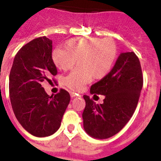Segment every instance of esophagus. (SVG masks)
<instances>
[{"instance_id":"esophagus-1","label":"esophagus","mask_w":161,"mask_h":161,"mask_svg":"<svg viewBox=\"0 0 161 161\" xmlns=\"http://www.w3.org/2000/svg\"><path fill=\"white\" fill-rule=\"evenodd\" d=\"M79 96V94H77V93H71V97H72V98L73 97H76Z\"/></svg>"}]
</instances>
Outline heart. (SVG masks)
Instances as JSON below:
<instances>
[{"label": "heart", "instance_id": "heart-1", "mask_svg": "<svg viewBox=\"0 0 161 161\" xmlns=\"http://www.w3.org/2000/svg\"><path fill=\"white\" fill-rule=\"evenodd\" d=\"M64 48L52 51V59L62 71L70 70L77 59L79 68L64 78V85L72 91L80 92L92 79L106 77L113 68L118 57L117 44L111 38L94 37L70 39Z\"/></svg>", "mask_w": 161, "mask_h": 161}]
</instances>
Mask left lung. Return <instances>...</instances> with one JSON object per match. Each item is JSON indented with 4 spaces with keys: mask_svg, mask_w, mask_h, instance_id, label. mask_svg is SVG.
<instances>
[{
    "mask_svg": "<svg viewBox=\"0 0 161 161\" xmlns=\"http://www.w3.org/2000/svg\"><path fill=\"white\" fill-rule=\"evenodd\" d=\"M143 82L137 55L133 52L121 53L110 72L90 88L93 97L105 96L103 103L96 104L84 95L85 108L82 118L86 133L99 139L119 133L136 110Z\"/></svg>",
    "mask_w": 161,
    "mask_h": 161,
    "instance_id": "1",
    "label": "left lung"
}]
</instances>
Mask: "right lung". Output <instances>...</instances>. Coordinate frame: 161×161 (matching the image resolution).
<instances>
[{
    "mask_svg": "<svg viewBox=\"0 0 161 161\" xmlns=\"http://www.w3.org/2000/svg\"><path fill=\"white\" fill-rule=\"evenodd\" d=\"M52 52L51 39L46 36L33 39L18 51L9 74L14 114L22 127L36 137L57 131L70 102L68 91L61 89L57 94L49 96L42 87V82L52 81L57 74Z\"/></svg>",
    "mask_w": 161,
    "mask_h": 161,
    "instance_id": "1",
    "label": "right lung"
}]
</instances>
